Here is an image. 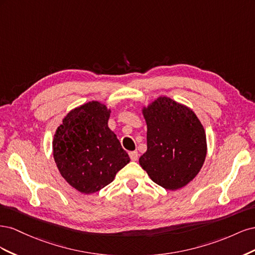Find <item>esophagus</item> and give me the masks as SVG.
Masks as SVG:
<instances>
[{
    "label": "esophagus",
    "instance_id": "esophagus-1",
    "mask_svg": "<svg viewBox=\"0 0 255 255\" xmlns=\"http://www.w3.org/2000/svg\"><path fill=\"white\" fill-rule=\"evenodd\" d=\"M128 155L130 157V159H132L133 161H136L138 159V152L137 151H132L128 153Z\"/></svg>",
    "mask_w": 255,
    "mask_h": 255
}]
</instances>
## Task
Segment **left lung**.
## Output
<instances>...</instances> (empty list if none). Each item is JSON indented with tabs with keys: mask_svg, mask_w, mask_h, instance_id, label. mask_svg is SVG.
<instances>
[{
	"mask_svg": "<svg viewBox=\"0 0 255 255\" xmlns=\"http://www.w3.org/2000/svg\"><path fill=\"white\" fill-rule=\"evenodd\" d=\"M141 113L146 123V151L139 165L168 190L180 189L201 170L207 153L205 130L195 112L160 96Z\"/></svg>",
	"mask_w": 255,
	"mask_h": 255,
	"instance_id": "obj_1",
	"label": "left lung"
}]
</instances>
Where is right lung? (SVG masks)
Returning <instances> with one entry per match:
<instances>
[{"label":"right lung","instance_id":"add662e5","mask_svg":"<svg viewBox=\"0 0 255 255\" xmlns=\"http://www.w3.org/2000/svg\"><path fill=\"white\" fill-rule=\"evenodd\" d=\"M111 109L90 101L71 110L53 137V157L66 182L82 194H95L112 183L130 161L109 128Z\"/></svg>","mask_w":255,"mask_h":255}]
</instances>
